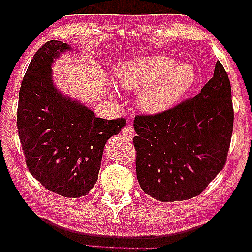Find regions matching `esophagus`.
I'll return each instance as SVG.
<instances>
[{
    "label": "esophagus",
    "instance_id": "34e87169",
    "mask_svg": "<svg viewBox=\"0 0 252 252\" xmlns=\"http://www.w3.org/2000/svg\"><path fill=\"white\" fill-rule=\"evenodd\" d=\"M122 135L125 137L126 139H128V141H130V139H133V137L135 136V131H134V128L131 127L130 125H127L125 128H124L122 130Z\"/></svg>",
    "mask_w": 252,
    "mask_h": 252
}]
</instances>
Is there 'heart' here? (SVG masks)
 Here are the masks:
<instances>
[{"label":"heart","instance_id":"b5f03b06","mask_svg":"<svg viewBox=\"0 0 252 252\" xmlns=\"http://www.w3.org/2000/svg\"><path fill=\"white\" fill-rule=\"evenodd\" d=\"M122 87L142 90L139 106L151 114L171 109L184 97L195 81L191 65L177 63L170 57L152 56L136 59L118 72Z\"/></svg>","mask_w":252,"mask_h":252}]
</instances>
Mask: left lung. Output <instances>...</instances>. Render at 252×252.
Wrapping results in <instances>:
<instances>
[{"instance_id":"obj_1","label":"left lung","mask_w":252,"mask_h":252,"mask_svg":"<svg viewBox=\"0 0 252 252\" xmlns=\"http://www.w3.org/2000/svg\"><path fill=\"white\" fill-rule=\"evenodd\" d=\"M136 174L146 194L162 202L200 195L222 171L233 130L228 73L217 61L201 93L164 113L134 121Z\"/></svg>"}]
</instances>
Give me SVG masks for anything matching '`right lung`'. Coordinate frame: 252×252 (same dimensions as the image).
<instances>
[{"mask_svg":"<svg viewBox=\"0 0 252 252\" xmlns=\"http://www.w3.org/2000/svg\"><path fill=\"white\" fill-rule=\"evenodd\" d=\"M70 49L51 40L35 52L20 88L16 122L32 176L53 193L80 197L96 184L105 144L126 119L96 117L55 87L53 59Z\"/></svg>","mask_w":252,"mask_h":252,"instance_id":"obj_1","label":"right lung"}]
</instances>
